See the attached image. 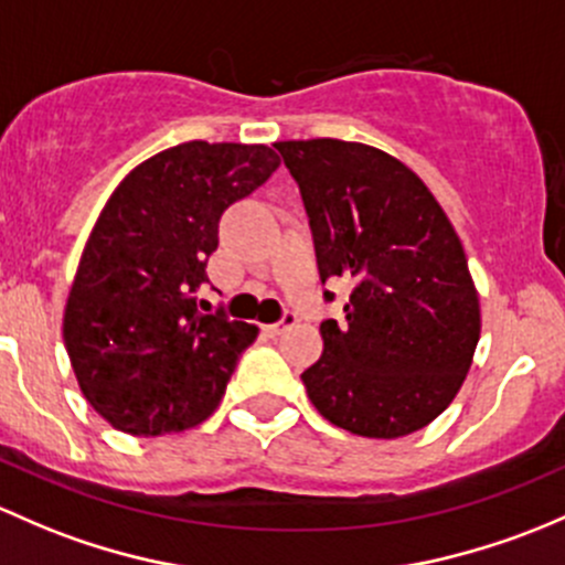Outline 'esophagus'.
<instances>
[{
  "mask_svg": "<svg viewBox=\"0 0 565 565\" xmlns=\"http://www.w3.org/2000/svg\"><path fill=\"white\" fill-rule=\"evenodd\" d=\"M296 321H299V316H296V312H290V310H288V312H285V316L280 318V321L271 323V326H266V331H269L271 337H280L282 331H288L290 326H296Z\"/></svg>",
  "mask_w": 565,
  "mask_h": 565,
  "instance_id": "1",
  "label": "esophagus"
}]
</instances>
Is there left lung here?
<instances>
[{
  "mask_svg": "<svg viewBox=\"0 0 565 565\" xmlns=\"http://www.w3.org/2000/svg\"><path fill=\"white\" fill-rule=\"evenodd\" d=\"M275 149L299 184L321 282H353L345 321L321 323L323 356L301 372L312 405L362 438L427 427L457 397L481 331L449 217L422 179L381 149L337 138Z\"/></svg>",
  "mask_w": 565,
  "mask_h": 565,
  "instance_id": "obj_1",
  "label": "left lung"
}]
</instances>
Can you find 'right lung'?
Listing matches in <instances>:
<instances>
[{
	"label": "right lung",
	"mask_w": 565,
	"mask_h": 565,
	"mask_svg": "<svg viewBox=\"0 0 565 565\" xmlns=\"http://www.w3.org/2000/svg\"><path fill=\"white\" fill-rule=\"evenodd\" d=\"M277 166L264 143H179L103 206L67 296L65 348L84 397L121 433H182L223 399L258 329L212 312L198 290L223 212Z\"/></svg>",
	"instance_id": "right-lung-1"
}]
</instances>
